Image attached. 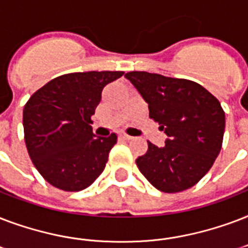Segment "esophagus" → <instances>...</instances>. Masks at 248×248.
Returning a JSON list of instances; mask_svg holds the SVG:
<instances>
[{
	"label": "esophagus",
	"mask_w": 248,
	"mask_h": 248,
	"mask_svg": "<svg viewBox=\"0 0 248 248\" xmlns=\"http://www.w3.org/2000/svg\"><path fill=\"white\" fill-rule=\"evenodd\" d=\"M119 137L122 138V140H124V141H130V140H132V137L128 136V134H119Z\"/></svg>",
	"instance_id": "obj_1"
}]
</instances>
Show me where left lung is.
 Masks as SVG:
<instances>
[{
  "instance_id": "8db88e82",
  "label": "left lung",
  "mask_w": 248,
  "mask_h": 248,
  "mask_svg": "<svg viewBox=\"0 0 248 248\" xmlns=\"http://www.w3.org/2000/svg\"><path fill=\"white\" fill-rule=\"evenodd\" d=\"M145 102L150 118L168 136L163 147L149 142L136 159L138 170L164 193H178L197 184L221 150L225 114L207 89L185 78L133 71L125 74Z\"/></svg>"
}]
</instances>
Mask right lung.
Instances as JSON below:
<instances>
[{
	"label": "right lung",
	"instance_id": "obj_1",
	"mask_svg": "<svg viewBox=\"0 0 248 248\" xmlns=\"http://www.w3.org/2000/svg\"><path fill=\"white\" fill-rule=\"evenodd\" d=\"M123 75V71L62 75L28 99L23 110L27 150L50 185L80 191L103 172L118 136L95 137L92 115L103 88Z\"/></svg>",
	"mask_w": 248,
	"mask_h": 248
}]
</instances>
